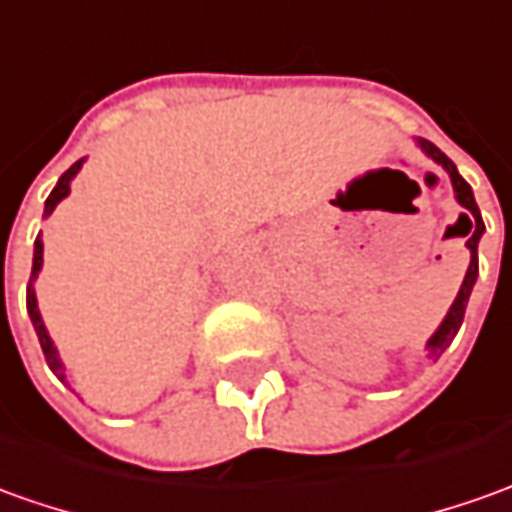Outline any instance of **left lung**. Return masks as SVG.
<instances>
[{"mask_svg":"<svg viewBox=\"0 0 512 512\" xmlns=\"http://www.w3.org/2000/svg\"><path fill=\"white\" fill-rule=\"evenodd\" d=\"M417 145H420V151L434 159L440 168L446 170L448 176H451V184H454V196L460 201L462 207H465V221L471 224V235H468V241L465 246L471 249V263H468V271H465V280L460 285V294H457V300L451 302V308H448L446 319L440 322V328L434 330V336H431L429 342H426V350H429L431 358H437L443 350H446L448 344L454 342V336H457V330H460L462 319H465V305H468V297H471V291H474L476 283V274H479V257H476V246H479V238H482V232H485V224H482V215H479V207H476L474 201V190H471V184L465 182L460 176V170L457 165L448 159L434 142L429 139H417Z\"/></svg>","mask_w":512,"mask_h":512,"instance_id":"1","label":"left lung"}]
</instances>
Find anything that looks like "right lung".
<instances>
[{
    "label": "right lung",
    "mask_w": 512,
    "mask_h": 512,
    "mask_svg": "<svg viewBox=\"0 0 512 512\" xmlns=\"http://www.w3.org/2000/svg\"><path fill=\"white\" fill-rule=\"evenodd\" d=\"M81 165H83V159H78V162H75V165L66 170L61 179H58V184H55V190L50 193V198L44 201V215H50V212L58 207V201H64V198L69 196V184H72V179L78 176ZM41 263H44V243H41V238H36V249H33V271H30V283H27V314H30V322H33V328H36V336H38V342H41V350H44V358H47L50 370L64 381L66 378L64 361L58 358V350H55L50 333H47V328H44V319H41V311H38L36 288H33V280H36L38 271H41Z\"/></svg>",
    "instance_id": "1"
}]
</instances>
